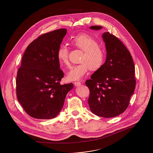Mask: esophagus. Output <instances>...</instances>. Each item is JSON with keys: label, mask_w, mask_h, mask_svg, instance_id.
<instances>
[{"label": "esophagus", "mask_w": 153, "mask_h": 153, "mask_svg": "<svg viewBox=\"0 0 153 153\" xmlns=\"http://www.w3.org/2000/svg\"><path fill=\"white\" fill-rule=\"evenodd\" d=\"M74 85H75L76 87L80 86V85H81V82H79V81H76V82H74Z\"/></svg>", "instance_id": "esophagus-1"}]
</instances>
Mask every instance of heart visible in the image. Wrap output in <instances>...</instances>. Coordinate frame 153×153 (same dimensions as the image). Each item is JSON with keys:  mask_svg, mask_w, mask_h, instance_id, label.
I'll return each mask as SVG.
<instances>
[{"mask_svg": "<svg viewBox=\"0 0 153 153\" xmlns=\"http://www.w3.org/2000/svg\"><path fill=\"white\" fill-rule=\"evenodd\" d=\"M71 44L75 48L83 51L80 57V64L74 66L67 74L68 79L71 81L82 79L90 69L96 71L104 63L105 53L99 45L97 40L87 34H81L74 36ZM57 58L59 63L69 65V50L65 45H61L57 51Z\"/></svg>", "mask_w": 153, "mask_h": 153, "instance_id": "heart-1", "label": "heart"}]
</instances>
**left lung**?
<instances>
[{
  "mask_svg": "<svg viewBox=\"0 0 153 153\" xmlns=\"http://www.w3.org/2000/svg\"><path fill=\"white\" fill-rule=\"evenodd\" d=\"M90 28L100 30V26ZM107 58L105 63L85 84L89 89L88 105L91 112L102 117H117L127 109L135 85V66L131 54L122 41L104 33Z\"/></svg>",
  "mask_w": 153,
  "mask_h": 153,
  "instance_id": "obj_1",
  "label": "left lung"
}]
</instances>
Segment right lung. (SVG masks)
I'll use <instances>...</instances> for the list:
<instances>
[{"mask_svg": "<svg viewBox=\"0 0 153 153\" xmlns=\"http://www.w3.org/2000/svg\"><path fill=\"white\" fill-rule=\"evenodd\" d=\"M66 29L38 36L28 45L22 58L16 80L18 102L31 117L50 119L62 108L66 96L73 83L61 85L64 73L59 69L57 51Z\"/></svg>", "mask_w": 153, "mask_h": 153, "instance_id": "1", "label": "right lung"}]
</instances>
